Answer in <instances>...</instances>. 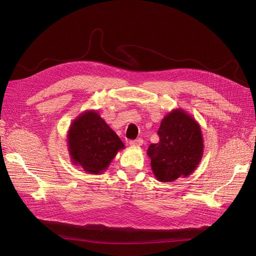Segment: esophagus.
<instances>
[{"instance_id": "esophagus-1", "label": "esophagus", "mask_w": 256, "mask_h": 256, "mask_svg": "<svg viewBox=\"0 0 256 256\" xmlns=\"http://www.w3.org/2000/svg\"><path fill=\"white\" fill-rule=\"evenodd\" d=\"M129 144L131 146H141L143 144L142 138H138V140H130Z\"/></svg>"}]
</instances>
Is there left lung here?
<instances>
[{"label":"left lung","mask_w":256,"mask_h":256,"mask_svg":"<svg viewBox=\"0 0 256 256\" xmlns=\"http://www.w3.org/2000/svg\"><path fill=\"white\" fill-rule=\"evenodd\" d=\"M158 136L159 142L147 150L158 180L173 182L194 171L203 154L202 132L194 120L174 110L162 120Z\"/></svg>","instance_id":"obj_1"}]
</instances>
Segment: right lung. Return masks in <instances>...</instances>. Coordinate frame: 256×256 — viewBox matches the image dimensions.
<instances>
[{
	"label": "right lung",
	"instance_id": "1",
	"mask_svg": "<svg viewBox=\"0 0 256 256\" xmlns=\"http://www.w3.org/2000/svg\"><path fill=\"white\" fill-rule=\"evenodd\" d=\"M69 152L74 164L84 171L98 174L110 164L124 144L97 112H86L72 122L68 131Z\"/></svg>",
	"mask_w": 256,
	"mask_h": 256
}]
</instances>
